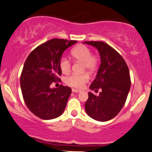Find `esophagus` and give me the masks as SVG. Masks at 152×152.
<instances>
[{
	"label": "esophagus",
	"instance_id": "obj_1",
	"mask_svg": "<svg viewBox=\"0 0 152 152\" xmlns=\"http://www.w3.org/2000/svg\"><path fill=\"white\" fill-rule=\"evenodd\" d=\"M72 92L79 93V92H80V90H79V89H72Z\"/></svg>",
	"mask_w": 152,
	"mask_h": 152
}]
</instances>
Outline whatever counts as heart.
Segmentation results:
<instances>
[{"instance_id":"b5f03b06","label":"heart","mask_w":152,"mask_h":152,"mask_svg":"<svg viewBox=\"0 0 152 152\" xmlns=\"http://www.w3.org/2000/svg\"><path fill=\"white\" fill-rule=\"evenodd\" d=\"M71 55L75 61L83 63V69L89 72L94 71L98 63L96 56L91 55L90 49L87 46L80 45L74 48L71 52ZM59 66L63 74L69 73L71 70V62L67 57L63 56L60 60ZM89 80V76L86 74H72L65 78L66 84L74 87H82Z\"/></svg>"}]
</instances>
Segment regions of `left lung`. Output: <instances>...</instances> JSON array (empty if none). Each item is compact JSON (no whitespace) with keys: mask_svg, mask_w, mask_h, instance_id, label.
Returning a JSON list of instances; mask_svg holds the SVG:
<instances>
[{"mask_svg":"<svg viewBox=\"0 0 152 152\" xmlns=\"http://www.w3.org/2000/svg\"><path fill=\"white\" fill-rule=\"evenodd\" d=\"M97 49L100 65L96 76L89 88L85 108L89 116L96 121L105 122L112 119L123 107L131 87L129 71L125 60L114 48L105 42L85 41Z\"/></svg>","mask_w":152,"mask_h":152,"instance_id":"8db88e82","label":"left lung"}]
</instances>
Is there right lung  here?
Segmentation results:
<instances>
[{"instance_id":"add662e5","label":"right lung","mask_w":152,"mask_h":152,"mask_svg":"<svg viewBox=\"0 0 152 152\" xmlns=\"http://www.w3.org/2000/svg\"><path fill=\"white\" fill-rule=\"evenodd\" d=\"M76 42L50 40L34 50L25 62L20 76L23 97L29 110L40 118L54 119L65 110L72 89L63 85L51 88L50 85L60 80L59 63L64 51Z\"/></svg>"}]
</instances>
